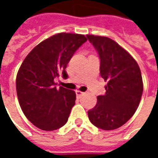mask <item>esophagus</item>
Listing matches in <instances>:
<instances>
[{
    "instance_id": "esophagus-1",
    "label": "esophagus",
    "mask_w": 158,
    "mask_h": 158,
    "mask_svg": "<svg viewBox=\"0 0 158 158\" xmlns=\"http://www.w3.org/2000/svg\"><path fill=\"white\" fill-rule=\"evenodd\" d=\"M75 93H76V95H77V96H80L85 94V93L82 92V91H80V90H76Z\"/></svg>"
}]
</instances>
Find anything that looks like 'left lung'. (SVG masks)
Segmentation results:
<instances>
[{"label": "left lung", "instance_id": "8db88e82", "mask_svg": "<svg viewBox=\"0 0 158 158\" xmlns=\"http://www.w3.org/2000/svg\"><path fill=\"white\" fill-rule=\"evenodd\" d=\"M86 36L98 52L100 74L107 82L105 95L97 96L88 117L97 128L116 129L129 121L139 106L143 92L141 72L132 56L117 42L104 36Z\"/></svg>", "mask_w": 158, "mask_h": 158}]
</instances>
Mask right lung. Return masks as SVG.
I'll list each match as a JSON object with an SVG mask.
<instances>
[{"label": "right lung", "instance_id": "1", "mask_svg": "<svg viewBox=\"0 0 158 158\" xmlns=\"http://www.w3.org/2000/svg\"><path fill=\"white\" fill-rule=\"evenodd\" d=\"M87 40L83 35L60 33L40 42L29 52L19 69L16 89L26 118L37 128L51 131L68 122L76 94L56 86L74 52Z\"/></svg>", "mask_w": 158, "mask_h": 158}]
</instances>
